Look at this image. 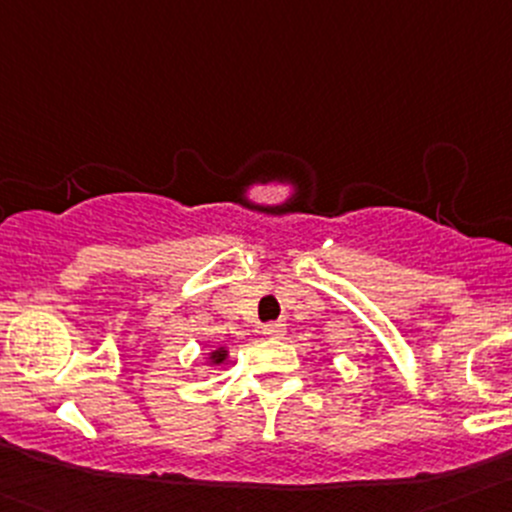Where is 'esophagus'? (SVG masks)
<instances>
[{
    "label": "esophagus",
    "instance_id": "1",
    "mask_svg": "<svg viewBox=\"0 0 512 512\" xmlns=\"http://www.w3.org/2000/svg\"><path fill=\"white\" fill-rule=\"evenodd\" d=\"M260 332L270 339H282L287 332V324L285 322H267V324H262Z\"/></svg>",
    "mask_w": 512,
    "mask_h": 512
}]
</instances>
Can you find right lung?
I'll return each instance as SVG.
<instances>
[{"label": "right lung", "mask_w": 512, "mask_h": 512, "mask_svg": "<svg viewBox=\"0 0 512 512\" xmlns=\"http://www.w3.org/2000/svg\"><path fill=\"white\" fill-rule=\"evenodd\" d=\"M227 356H230V349L218 347V349H210V352L203 356V361H205V366H208V369H213V366L225 364Z\"/></svg>", "instance_id": "1"}]
</instances>
